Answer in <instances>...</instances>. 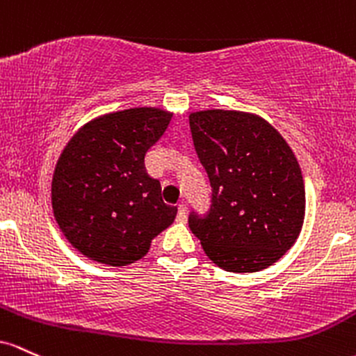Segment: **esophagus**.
Returning a JSON list of instances; mask_svg holds the SVG:
<instances>
[{
	"label": "esophagus",
	"instance_id": "1",
	"mask_svg": "<svg viewBox=\"0 0 356 356\" xmlns=\"http://www.w3.org/2000/svg\"><path fill=\"white\" fill-rule=\"evenodd\" d=\"M177 220L185 223L186 220H188V211H186V207L183 205H178V215H177Z\"/></svg>",
	"mask_w": 356,
	"mask_h": 356
}]
</instances>
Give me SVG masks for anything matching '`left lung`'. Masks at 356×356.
<instances>
[{"label": "left lung", "instance_id": "obj_1", "mask_svg": "<svg viewBox=\"0 0 356 356\" xmlns=\"http://www.w3.org/2000/svg\"><path fill=\"white\" fill-rule=\"evenodd\" d=\"M190 127L213 190L210 213L190 215L191 232L223 270L267 269L294 245L305 223V179L293 149L252 113L197 111Z\"/></svg>", "mask_w": 356, "mask_h": 356}]
</instances>
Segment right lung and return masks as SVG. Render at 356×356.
Listing matches in <instances>:
<instances>
[{
	"instance_id": "1",
	"label": "right lung",
	"mask_w": 356,
	"mask_h": 356,
	"mask_svg": "<svg viewBox=\"0 0 356 356\" xmlns=\"http://www.w3.org/2000/svg\"><path fill=\"white\" fill-rule=\"evenodd\" d=\"M173 113L133 107L83 124L63 147L51 179L55 220L74 249L106 266H129L147 254L177 217L145 156Z\"/></svg>"
}]
</instances>
